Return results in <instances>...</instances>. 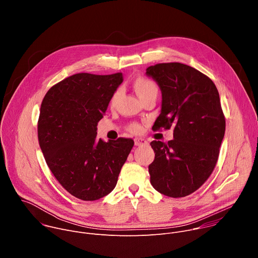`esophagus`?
<instances>
[{
    "label": "esophagus",
    "instance_id": "1",
    "mask_svg": "<svg viewBox=\"0 0 258 258\" xmlns=\"http://www.w3.org/2000/svg\"><path fill=\"white\" fill-rule=\"evenodd\" d=\"M148 144V142H147L145 139H141V138H138L135 140V145L136 146H144V145H147Z\"/></svg>",
    "mask_w": 258,
    "mask_h": 258
}]
</instances>
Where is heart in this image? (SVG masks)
Listing matches in <instances>:
<instances>
[{
	"mask_svg": "<svg viewBox=\"0 0 258 258\" xmlns=\"http://www.w3.org/2000/svg\"><path fill=\"white\" fill-rule=\"evenodd\" d=\"M133 87H134L135 91L137 92L138 96L141 98V100L145 99L147 96H149V95H153V94L157 95L159 92V88L154 81H152L148 78H144V77L136 78L133 81ZM118 97H119V90L115 91L112 94L111 98H110V102H109L110 105L113 106L116 103ZM127 130L133 134H138L142 131V125L138 122H133V123L128 124Z\"/></svg>",
	"mask_w": 258,
	"mask_h": 258,
	"instance_id": "heart-1",
	"label": "heart"
}]
</instances>
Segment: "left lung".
<instances>
[{
	"label": "left lung",
	"mask_w": 258,
	"mask_h": 258,
	"mask_svg": "<svg viewBox=\"0 0 258 258\" xmlns=\"http://www.w3.org/2000/svg\"><path fill=\"white\" fill-rule=\"evenodd\" d=\"M162 92L161 113L152 130L173 128V140L150 143L155 159L150 181L159 193L186 197L212 173L225 136L226 118L214 83L199 70L178 62L149 66Z\"/></svg>",
	"instance_id": "8db88e82"
}]
</instances>
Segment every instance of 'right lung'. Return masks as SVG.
Returning a JSON list of instances; mask_svg holds the SVG:
<instances>
[{
  "mask_svg": "<svg viewBox=\"0 0 258 258\" xmlns=\"http://www.w3.org/2000/svg\"><path fill=\"white\" fill-rule=\"evenodd\" d=\"M121 83V72L77 73L54 85L43 99L38 121L42 152L60 185L81 200H98L115 188L135 144L127 138L97 139V124Z\"/></svg>",
  "mask_w": 258,
  "mask_h": 258,
  "instance_id": "1",
  "label": "right lung"
}]
</instances>
